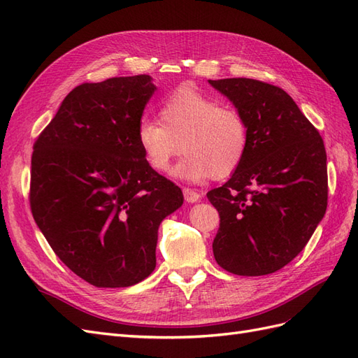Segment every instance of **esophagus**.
I'll list each match as a JSON object with an SVG mask.
<instances>
[{
    "instance_id": "obj_1",
    "label": "esophagus",
    "mask_w": 358,
    "mask_h": 358,
    "mask_svg": "<svg viewBox=\"0 0 358 358\" xmlns=\"http://www.w3.org/2000/svg\"><path fill=\"white\" fill-rule=\"evenodd\" d=\"M182 194H185V199L187 201V203H196V201L201 199V194H198V192L194 189L185 187L182 189Z\"/></svg>"
}]
</instances>
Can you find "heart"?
<instances>
[{
  "instance_id": "obj_1",
  "label": "heart",
  "mask_w": 358,
  "mask_h": 358,
  "mask_svg": "<svg viewBox=\"0 0 358 358\" xmlns=\"http://www.w3.org/2000/svg\"><path fill=\"white\" fill-rule=\"evenodd\" d=\"M160 122L142 117L136 125V142L143 159L155 171L172 168L180 180L199 182L210 177L225 178L241 166L250 145L248 124L239 110L219 106L216 99L194 89H181L163 101Z\"/></svg>"
}]
</instances>
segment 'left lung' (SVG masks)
Instances as JSON below:
<instances>
[{
	"label": "left lung",
	"instance_id": "obj_1",
	"mask_svg": "<svg viewBox=\"0 0 358 358\" xmlns=\"http://www.w3.org/2000/svg\"><path fill=\"white\" fill-rule=\"evenodd\" d=\"M208 83L243 115L250 133L241 166L207 194L221 217L215 259L245 277L277 272L304 250L325 215L324 141L281 87L252 78Z\"/></svg>",
	"mask_w": 358,
	"mask_h": 358
}]
</instances>
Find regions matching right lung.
Listing matches in <instances>:
<instances>
[{
    "mask_svg": "<svg viewBox=\"0 0 358 358\" xmlns=\"http://www.w3.org/2000/svg\"><path fill=\"white\" fill-rule=\"evenodd\" d=\"M154 90L145 74L80 85L33 146L34 221L57 257L95 287L150 277L160 222L185 199L136 142Z\"/></svg>",
    "mask_w": 358,
    "mask_h": 358,
    "instance_id": "1",
    "label": "right lung"
}]
</instances>
